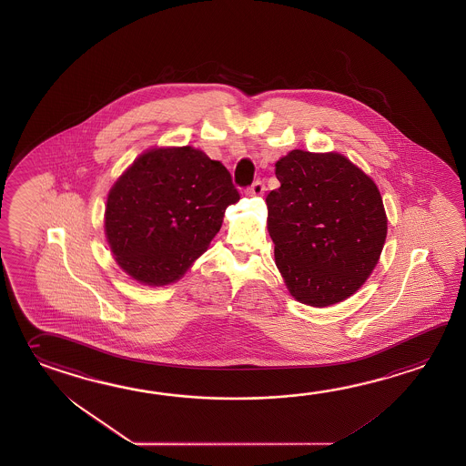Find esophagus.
Returning <instances> with one entry per match:
<instances>
[{
  "instance_id": "34e87169",
  "label": "esophagus",
  "mask_w": 466,
  "mask_h": 466,
  "mask_svg": "<svg viewBox=\"0 0 466 466\" xmlns=\"http://www.w3.org/2000/svg\"><path fill=\"white\" fill-rule=\"evenodd\" d=\"M265 190V183L261 182V180H256V182L248 188V193H251V195H263Z\"/></svg>"
}]
</instances>
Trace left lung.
Wrapping results in <instances>:
<instances>
[{
	"mask_svg": "<svg viewBox=\"0 0 466 466\" xmlns=\"http://www.w3.org/2000/svg\"><path fill=\"white\" fill-rule=\"evenodd\" d=\"M266 197L274 259L294 299L326 308L370 276L387 237L374 180L346 157L292 150L276 162Z\"/></svg>",
	"mask_w": 466,
	"mask_h": 466,
	"instance_id": "8db88e82",
	"label": "left lung"
}]
</instances>
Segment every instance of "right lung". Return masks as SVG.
<instances>
[{"mask_svg":"<svg viewBox=\"0 0 466 466\" xmlns=\"http://www.w3.org/2000/svg\"><path fill=\"white\" fill-rule=\"evenodd\" d=\"M239 200L225 165L193 147L152 148L114 183L106 237L120 268L148 286L180 279Z\"/></svg>","mask_w":466,"mask_h":466,"instance_id":"add662e5","label":"right lung"}]
</instances>
